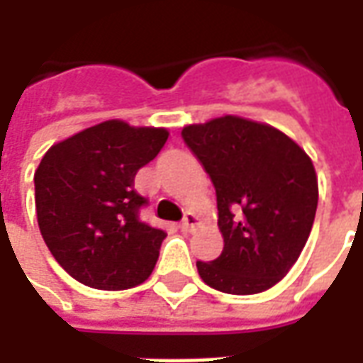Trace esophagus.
I'll use <instances>...</instances> for the list:
<instances>
[{"label":"esophagus","mask_w":363,"mask_h":363,"mask_svg":"<svg viewBox=\"0 0 363 363\" xmlns=\"http://www.w3.org/2000/svg\"><path fill=\"white\" fill-rule=\"evenodd\" d=\"M196 225H198L196 216H194L192 212H186L184 213V218H182L181 225H179V228H181V231H184V233H190V231L196 228Z\"/></svg>","instance_id":"esophagus-1"}]
</instances>
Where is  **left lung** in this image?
<instances>
[{
	"instance_id": "left-lung-1",
	"label": "left lung",
	"mask_w": 363,
	"mask_h": 363,
	"mask_svg": "<svg viewBox=\"0 0 363 363\" xmlns=\"http://www.w3.org/2000/svg\"><path fill=\"white\" fill-rule=\"evenodd\" d=\"M210 174L223 251L196 268L213 289L251 296L296 264L311 233L319 186L311 159L280 130L239 116L182 128Z\"/></svg>"
}]
</instances>
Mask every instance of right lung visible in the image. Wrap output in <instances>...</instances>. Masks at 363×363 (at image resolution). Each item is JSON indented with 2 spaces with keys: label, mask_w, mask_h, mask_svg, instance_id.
<instances>
[{
  "label": "right lung",
  "mask_w": 363,
  "mask_h": 363,
  "mask_svg": "<svg viewBox=\"0 0 363 363\" xmlns=\"http://www.w3.org/2000/svg\"><path fill=\"white\" fill-rule=\"evenodd\" d=\"M167 138L165 128L108 120L46 151L35 173L36 218L72 278L96 289L147 280L167 233L140 220L147 198L135 192L134 179Z\"/></svg>",
  "instance_id": "obj_1"
}]
</instances>
